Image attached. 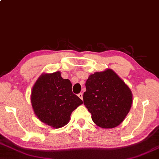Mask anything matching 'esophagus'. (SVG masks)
Segmentation results:
<instances>
[{
  "instance_id": "esophagus-1",
  "label": "esophagus",
  "mask_w": 159,
  "mask_h": 159,
  "mask_svg": "<svg viewBox=\"0 0 159 159\" xmlns=\"http://www.w3.org/2000/svg\"><path fill=\"white\" fill-rule=\"evenodd\" d=\"M78 96L79 97L81 100H83V95H82V93H79V94H78Z\"/></svg>"
}]
</instances>
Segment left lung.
Returning a JSON list of instances; mask_svg holds the SVG:
<instances>
[{
  "instance_id": "1",
  "label": "left lung",
  "mask_w": 159,
  "mask_h": 159,
  "mask_svg": "<svg viewBox=\"0 0 159 159\" xmlns=\"http://www.w3.org/2000/svg\"><path fill=\"white\" fill-rule=\"evenodd\" d=\"M85 85L84 104L97 126L110 129L123 122L130 110L133 93L113 70L91 74Z\"/></svg>"
}]
</instances>
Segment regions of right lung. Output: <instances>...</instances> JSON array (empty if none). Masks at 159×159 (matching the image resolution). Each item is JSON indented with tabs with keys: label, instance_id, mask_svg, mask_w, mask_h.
I'll return each mask as SVG.
<instances>
[{
	"label": "right lung",
	"instance_id": "right-lung-1",
	"mask_svg": "<svg viewBox=\"0 0 159 159\" xmlns=\"http://www.w3.org/2000/svg\"><path fill=\"white\" fill-rule=\"evenodd\" d=\"M30 99L38 119L55 129L67 124L72 111L83 104L72 93L71 82L61 77L60 71L42 73L32 87Z\"/></svg>",
	"mask_w": 159,
	"mask_h": 159
}]
</instances>
